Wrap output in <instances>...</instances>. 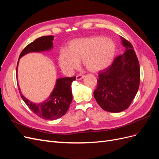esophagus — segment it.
<instances>
[{
  "mask_svg": "<svg viewBox=\"0 0 159 159\" xmlns=\"http://www.w3.org/2000/svg\"><path fill=\"white\" fill-rule=\"evenodd\" d=\"M84 75H78L76 76V80H81L84 79Z\"/></svg>",
  "mask_w": 159,
  "mask_h": 159,
  "instance_id": "34e87169",
  "label": "esophagus"
}]
</instances>
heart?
Instances as JSON below:
<instances>
[{
	"mask_svg": "<svg viewBox=\"0 0 159 159\" xmlns=\"http://www.w3.org/2000/svg\"><path fill=\"white\" fill-rule=\"evenodd\" d=\"M116 54L115 42L104 36H89L72 40L67 50L61 49L58 64L66 74H71L78 68L80 61L91 72L107 68L112 64Z\"/></svg>",
	"mask_w": 159,
	"mask_h": 159,
	"instance_id": "1",
	"label": "heart"
}]
</instances>
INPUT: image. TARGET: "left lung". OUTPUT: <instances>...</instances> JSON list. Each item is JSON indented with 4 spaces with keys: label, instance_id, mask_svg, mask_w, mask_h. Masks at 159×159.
Here are the masks:
<instances>
[{
    "label": "left lung",
    "instance_id": "1",
    "mask_svg": "<svg viewBox=\"0 0 159 159\" xmlns=\"http://www.w3.org/2000/svg\"><path fill=\"white\" fill-rule=\"evenodd\" d=\"M125 47L109 68L101 71L93 95L103 110L119 113L127 109L137 93L140 84V66L131 43L121 37Z\"/></svg>",
    "mask_w": 159,
    "mask_h": 159
}]
</instances>
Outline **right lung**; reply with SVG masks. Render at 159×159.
Returning <instances> with one entry per match:
<instances>
[{
    "label": "right lung",
    "instance_id": "obj_1",
    "mask_svg": "<svg viewBox=\"0 0 159 159\" xmlns=\"http://www.w3.org/2000/svg\"><path fill=\"white\" fill-rule=\"evenodd\" d=\"M54 36H46L37 38L22 50L19 56L20 59L22 56L32 52H42L50 51L53 49V40ZM19 61V60H18ZM16 68V75L18 72ZM18 80V76L16 77ZM75 80V77L72 78H61L57 79L56 84L50 95L46 99L40 103H34L25 98L22 93L18 86L19 92L24 102L28 105L34 113L38 117L46 120H55L63 116L70 107L72 101L71 83Z\"/></svg>",
    "mask_w": 159,
    "mask_h": 159
}]
</instances>
